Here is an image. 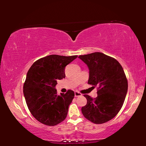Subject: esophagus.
<instances>
[{
    "label": "esophagus",
    "mask_w": 146,
    "mask_h": 146,
    "mask_svg": "<svg viewBox=\"0 0 146 146\" xmlns=\"http://www.w3.org/2000/svg\"><path fill=\"white\" fill-rule=\"evenodd\" d=\"M75 96L76 97H80V96H82V94H81L80 93H79L78 91H75Z\"/></svg>",
    "instance_id": "esophagus-1"
}]
</instances>
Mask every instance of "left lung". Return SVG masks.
<instances>
[{
  "label": "left lung",
  "mask_w": 146,
  "mask_h": 146,
  "mask_svg": "<svg viewBox=\"0 0 146 146\" xmlns=\"http://www.w3.org/2000/svg\"><path fill=\"white\" fill-rule=\"evenodd\" d=\"M90 70L88 84L97 87V97L84 96L87 104L82 108L86 118L96 124L113 119L122 108L126 96L128 84L120 64L111 56L95 52L78 56Z\"/></svg>",
  "instance_id": "1"
}]
</instances>
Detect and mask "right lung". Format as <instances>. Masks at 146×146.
I'll return each instance as SVG.
<instances>
[{"instance_id":"1","label":"right lung","mask_w":146,"mask_h":146,"mask_svg":"<svg viewBox=\"0 0 146 146\" xmlns=\"http://www.w3.org/2000/svg\"><path fill=\"white\" fill-rule=\"evenodd\" d=\"M77 55H51L35 62L29 68L23 86L26 102L31 115L38 122L54 126L65 120L75 93L69 90L58 95V80L64 78L65 68Z\"/></svg>"}]
</instances>
